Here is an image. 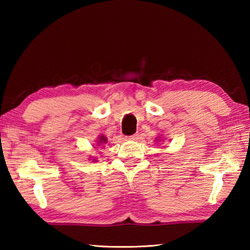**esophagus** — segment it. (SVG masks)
Instances as JSON below:
<instances>
[{
  "label": "esophagus",
  "instance_id": "obj_1",
  "mask_svg": "<svg viewBox=\"0 0 250 250\" xmlns=\"http://www.w3.org/2000/svg\"><path fill=\"white\" fill-rule=\"evenodd\" d=\"M141 138V134L140 133H135L133 135H131V137H129L128 139L129 140H132V141H135V140H139V139Z\"/></svg>",
  "mask_w": 250,
  "mask_h": 250
}]
</instances>
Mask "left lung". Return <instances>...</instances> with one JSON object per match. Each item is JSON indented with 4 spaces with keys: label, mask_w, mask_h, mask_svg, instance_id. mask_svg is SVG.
Instances as JSON below:
<instances>
[{
    "label": "left lung",
    "mask_w": 250,
    "mask_h": 250,
    "mask_svg": "<svg viewBox=\"0 0 250 250\" xmlns=\"http://www.w3.org/2000/svg\"><path fill=\"white\" fill-rule=\"evenodd\" d=\"M156 141H161V138H159V139H155ZM162 141H164V140H162Z\"/></svg>",
    "instance_id": "obj_1"
}]
</instances>
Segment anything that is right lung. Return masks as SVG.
<instances>
[{
  "label": "right lung",
  "instance_id": "add662e5",
  "mask_svg": "<svg viewBox=\"0 0 250 250\" xmlns=\"http://www.w3.org/2000/svg\"><path fill=\"white\" fill-rule=\"evenodd\" d=\"M104 143H107V138H105L104 134H100L99 137L97 138V143H96V146H99L100 145H104ZM96 146H94L95 149H96ZM89 159H91V156H90ZM92 161H94V162H96L97 160L94 158V159H92Z\"/></svg>",
  "mask_w": 250,
  "mask_h": 250
}]
</instances>
